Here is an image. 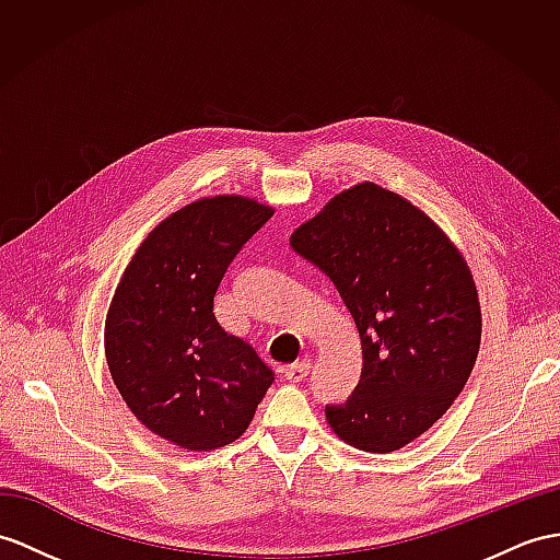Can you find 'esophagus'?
I'll return each mask as SVG.
<instances>
[{"instance_id": "obj_1", "label": "esophagus", "mask_w": 560, "mask_h": 560, "mask_svg": "<svg viewBox=\"0 0 560 560\" xmlns=\"http://www.w3.org/2000/svg\"><path fill=\"white\" fill-rule=\"evenodd\" d=\"M308 373H311V361L304 359V361H296L294 365L288 368V371H284V380H290V383H304Z\"/></svg>"}]
</instances>
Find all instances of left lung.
Returning a JSON list of instances; mask_svg holds the SVG:
<instances>
[{
	"mask_svg": "<svg viewBox=\"0 0 560 560\" xmlns=\"http://www.w3.org/2000/svg\"><path fill=\"white\" fill-rule=\"evenodd\" d=\"M290 242L330 278L361 337V380L325 406L327 422L361 452H397L470 377L482 318L468 264L425 213L373 183L337 195Z\"/></svg>",
	"mask_w": 560,
	"mask_h": 560,
	"instance_id": "1",
	"label": "left lung"
}]
</instances>
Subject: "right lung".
<instances>
[{"label":"right lung","instance_id":"1","mask_svg":"<svg viewBox=\"0 0 560 560\" xmlns=\"http://www.w3.org/2000/svg\"><path fill=\"white\" fill-rule=\"evenodd\" d=\"M270 215L244 197L187 203L140 244L108 306L104 347L122 401L183 448L235 442L276 380L213 313L228 266Z\"/></svg>","mask_w":560,"mask_h":560}]
</instances>
